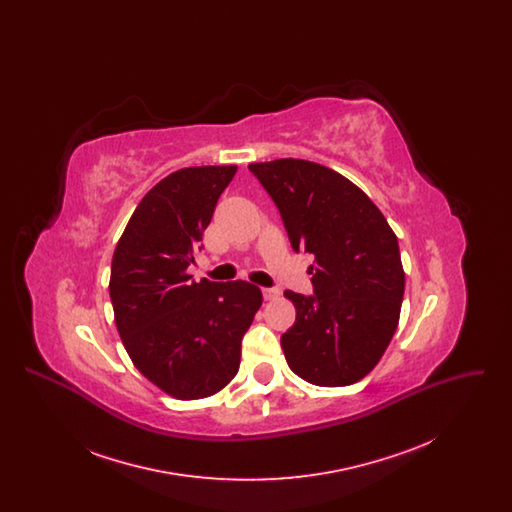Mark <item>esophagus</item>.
Segmentation results:
<instances>
[{"label": "esophagus", "instance_id": "1", "mask_svg": "<svg viewBox=\"0 0 512 512\" xmlns=\"http://www.w3.org/2000/svg\"><path fill=\"white\" fill-rule=\"evenodd\" d=\"M280 295V290L278 288H265L263 290V297L267 299V301H272V299H276Z\"/></svg>", "mask_w": 512, "mask_h": 512}]
</instances>
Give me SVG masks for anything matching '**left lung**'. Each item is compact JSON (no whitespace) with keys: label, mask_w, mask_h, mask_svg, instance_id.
<instances>
[{"label":"left lung","mask_w":512,"mask_h":512,"mask_svg":"<svg viewBox=\"0 0 512 512\" xmlns=\"http://www.w3.org/2000/svg\"><path fill=\"white\" fill-rule=\"evenodd\" d=\"M295 251L315 255L313 295L284 292L295 322L282 334L293 372L338 388L365 378L397 330L405 272L397 236L370 197L340 172L303 159L253 163Z\"/></svg>","instance_id":"8db88e82"}]
</instances>
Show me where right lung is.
Wrapping results in <instances>:
<instances>
[{
    "label": "right lung",
    "instance_id": "obj_1",
    "mask_svg": "<svg viewBox=\"0 0 512 512\" xmlns=\"http://www.w3.org/2000/svg\"><path fill=\"white\" fill-rule=\"evenodd\" d=\"M236 171L172 172L144 195L113 253L109 295L124 349L151 384L184 401L209 397L236 376L263 303L249 282H194L186 272Z\"/></svg>",
    "mask_w": 512,
    "mask_h": 512
}]
</instances>
